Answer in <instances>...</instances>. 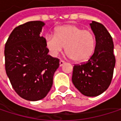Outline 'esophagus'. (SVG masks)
<instances>
[{
  "instance_id": "esophagus-1",
  "label": "esophagus",
  "mask_w": 121,
  "mask_h": 121,
  "mask_svg": "<svg viewBox=\"0 0 121 121\" xmlns=\"http://www.w3.org/2000/svg\"><path fill=\"white\" fill-rule=\"evenodd\" d=\"M66 62L64 61H63V60H60V66H63L64 64H65Z\"/></svg>"
}]
</instances>
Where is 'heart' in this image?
<instances>
[{"label":"heart","mask_w":121,"mask_h":121,"mask_svg":"<svg viewBox=\"0 0 121 121\" xmlns=\"http://www.w3.org/2000/svg\"><path fill=\"white\" fill-rule=\"evenodd\" d=\"M45 43L52 56H57L66 47L68 56L81 63L88 60L93 55L96 40L91 31L69 24L57 27L55 35L47 34Z\"/></svg>","instance_id":"1"}]
</instances>
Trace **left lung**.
Wrapping results in <instances>:
<instances>
[{
  "label": "left lung",
  "instance_id": "8db88e82",
  "mask_svg": "<svg viewBox=\"0 0 121 121\" xmlns=\"http://www.w3.org/2000/svg\"><path fill=\"white\" fill-rule=\"evenodd\" d=\"M90 25L95 36V51L87 62L74 65L72 82L85 96L96 97L111 84L116 59L113 39L105 26L95 21Z\"/></svg>",
  "mask_w": 121,
  "mask_h": 121
}]
</instances>
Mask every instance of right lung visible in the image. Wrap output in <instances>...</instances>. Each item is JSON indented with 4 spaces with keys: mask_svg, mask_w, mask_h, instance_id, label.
<instances>
[{
    "mask_svg": "<svg viewBox=\"0 0 121 121\" xmlns=\"http://www.w3.org/2000/svg\"><path fill=\"white\" fill-rule=\"evenodd\" d=\"M41 21L21 24L10 34L5 46V65L14 91L29 101L43 99L50 90L60 60L48 55Z\"/></svg>",
    "mask_w": 121,
    "mask_h": 121,
    "instance_id": "right-lung-1",
    "label": "right lung"
}]
</instances>
